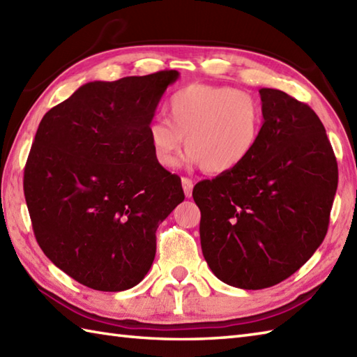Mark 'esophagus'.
Instances as JSON below:
<instances>
[{
    "label": "esophagus",
    "mask_w": 357,
    "mask_h": 357,
    "mask_svg": "<svg viewBox=\"0 0 357 357\" xmlns=\"http://www.w3.org/2000/svg\"><path fill=\"white\" fill-rule=\"evenodd\" d=\"M181 183H183V188H184V193L187 198H190L192 192H193V181L190 178H183L181 179Z\"/></svg>",
    "instance_id": "esophagus-1"
}]
</instances>
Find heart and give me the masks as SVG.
<instances>
[{
    "instance_id": "1",
    "label": "heart",
    "mask_w": 357,
    "mask_h": 357,
    "mask_svg": "<svg viewBox=\"0 0 357 357\" xmlns=\"http://www.w3.org/2000/svg\"><path fill=\"white\" fill-rule=\"evenodd\" d=\"M167 110L169 121L155 118L147 126L155 161L167 170L178 165L185 138L188 158L204 172H231L253 153L262 133V104L233 87L185 86L170 96Z\"/></svg>"
}]
</instances>
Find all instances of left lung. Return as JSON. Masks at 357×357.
<instances>
[{"instance_id":"left-lung-1","label":"left lung","mask_w":357,"mask_h":357,"mask_svg":"<svg viewBox=\"0 0 357 357\" xmlns=\"http://www.w3.org/2000/svg\"><path fill=\"white\" fill-rule=\"evenodd\" d=\"M259 95L253 153L193 188L202 255L218 279L244 290L282 282L313 256L337 188L335 151L313 109L276 89Z\"/></svg>"}]
</instances>
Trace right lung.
I'll list each match as a JSON object with an SVG mask.
<instances>
[{"label":"right lung","instance_id":"obj_1","mask_svg":"<svg viewBox=\"0 0 357 357\" xmlns=\"http://www.w3.org/2000/svg\"><path fill=\"white\" fill-rule=\"evenodd\" d=\"M176 70L93 81L45 113L24 167V196L44 255L79 284L123 291L156 253V230L184 201L155 161L147 126Z\"/></svg>","mask_w":357,"mask_h":357}]
</instances>
